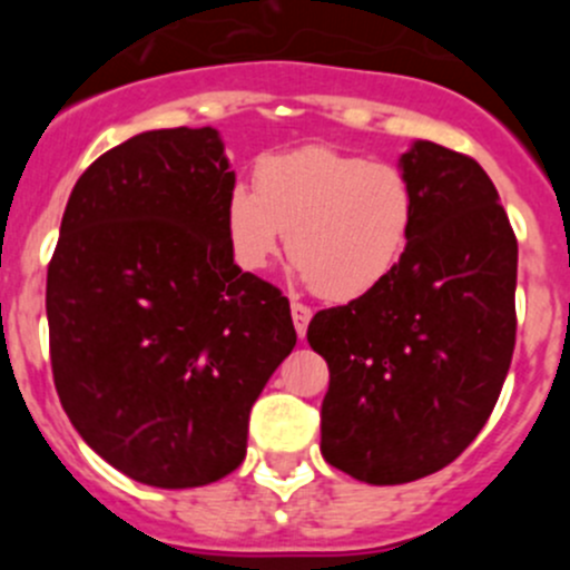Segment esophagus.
Listing matches in <instances>:
<instances>
[{
	"label": "esophagus",
	"mask_w": 570,
	"mask_h": 570,
	"mask_svg": "<svg viewBox=\"0 0 570 570\" xmlns=\"http://www.w3.org/2000/svg\"><path fill=\"white\" fill-rule=\"evenodd\" d=\"M292 320H295V331L297 336H306V327H308V320H312V308L303 306V303L292 301Z\"/></svg>",
	"instance_id": "esophagus-1"
}]
</instances>
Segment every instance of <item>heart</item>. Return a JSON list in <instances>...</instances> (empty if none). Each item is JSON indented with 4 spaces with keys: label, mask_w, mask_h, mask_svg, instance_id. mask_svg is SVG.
I'll list each match as a JSON object with an SVG mask.
<instances>
[{
    "label": "heart",
    "mask_w": 570,
    "mask_h": 570,
    "mask_svg": "<svg viewBox=\"0 0 570 570\" xmlns=\"http://www.w3.org/2000/svg\"><path fill=\"white\" fill-rule=\"evenodd\" d=\"M258 187L234 184L226 237L243 269H264L289 245L327 301H355L392 278L416 220V193L396 165L306 146L258 163Z\"/></svg>",
    "instance_id": "heart-1"
}]
</instances>
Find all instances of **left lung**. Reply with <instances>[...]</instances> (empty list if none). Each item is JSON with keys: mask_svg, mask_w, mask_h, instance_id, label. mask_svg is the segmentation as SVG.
<instances>
[{"mask_svg": "<svg viewBox=\"0 0 570 570\" xmlns=\"http://www.w3.org/2000/svg\"><path fill=\"white\" fill-rule=\"evenodd\" d=\"M400 170L416 193L400 267L306 333L331 370L322 458L370 485L455 461L485 428L515 344L519 243L493 181L430 140H413Z\"/></svg>", "mask_w": 570, "mask_h": 570, "instance_id": "obj_1", "label": "left lung"}]
</instances>
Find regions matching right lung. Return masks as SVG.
Masks as SVG:
<instances>
[{
    "instance_id": "right-lung-1",
    "label": "right lung",
    "mask_w": 570,
    "mask_h": 570,
    "mask_svg": "<svg viewBox=\"0 0 570 570\" xmlns=\"http://www.w3.org/2000/svg\"><path fill=\"white\" fill-rule=\"evenodd\" d=\"M234 181L217 129H154L101 154L62 215L46 275L57 394L85 444L142 485L232 474L297 342L289 301L234 262Z\"/></svg>"
}]
</instances>
